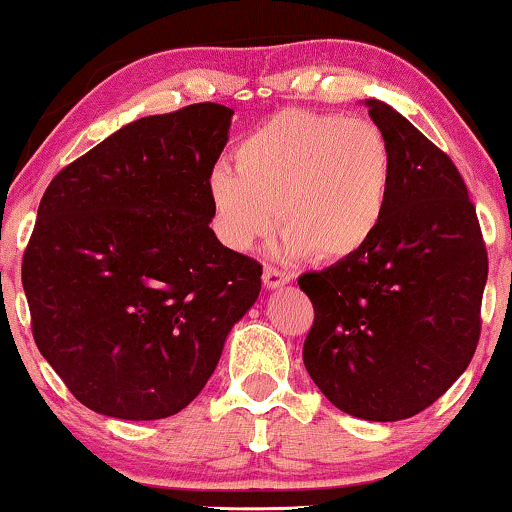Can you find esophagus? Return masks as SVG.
Returning <instances> with one entry per match:
<instances>
[{
	"instance_id": "1",
	"label": "esophagus",
	"mask_w": 512,
	"mask_h": 512,
	"mask_svg": "<svg viewBox=\"0 0 512 512\" xmlns=\"http://www.w3.org/2000/svg\"><path fill=\"white\" fill-rule=\"evenodd\" d=\"M262 281L267 288H279V286H283V283L291 281V274L281 272V269H276V267H264Z\"/></svg>"
}]
</instances>
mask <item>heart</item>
I'll return each instance as SVG.
<instances>
[{"mask_svg":"<svg viewBox=\"0 0 512 512\" xmlns=\"http://www.w3.org/2000/svg\"><path fill=\"white\" fill-rule=\"evenodd\" d=\"M236 174L207 178L214 231L250 250L276 224L286 252L346 262L372 243L389 209L393 152L374 121L283 109L233 150Z\"/></svg>","mask_w":512,"mask_h":512,"instance_id":"heart-1","label":"heart"}]
</instances>
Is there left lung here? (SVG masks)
Wrapping results in <instances>:
<instances>
[{
  "label": "left lung",
  "instance_id": "1",
  "mask_svg": "<svg viewBox=\"0 0 512 512\" xmlns=\"http://www.w3.org/2000/svg\"><path fill=\"white\" fill-rule=\"evenodd\" d=\"M367 104L393 152L389 209L365 250L298 279L315 307L303 362L338 410L396 422L470 365L489 257L451 157L389 104Z\"/></svg>",
  "mask_w": 512,
  "mask_h": 512
}]
</instances>
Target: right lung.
I'll use <instances>...</instances> for the list:
<instances>
[{
	"instance_id": "obj_1",
	"label": "right lung",
	"mask_w": 512,
	"mask_h": 512,
	"mask_svg": "<svg viewBox=\"0 0 512 512\" xmlns=\"http://www.w3.org/2000/svg\"><path fill=\"white\" fill-rule=\"evenodd\" d=\"M231 114L200 102L128 123L42 195L21 264L30 329L85 408L176 415L260 295L262 264L209 229Z\"/></svg>"
}]
</instances>
